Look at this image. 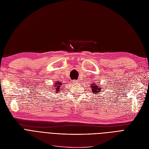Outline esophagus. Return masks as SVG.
<instances>
[{
	"label": "esophagus",
	"instance_id": "obj_1",
	"mask_svg": "<svg viewBox=\"0 0 149 149\" xmlns=\"http://www.w3.org/2000/svg\"><path fill=\"white\" fill-rule=\"evenodd\" d=\"M74 82L75 84H77L79 81H78V80H74Z\"/></svg>",
	"mask_w": 149,
	"mask_h": 149
}]
</instances>
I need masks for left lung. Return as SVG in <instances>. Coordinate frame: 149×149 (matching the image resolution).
<instances>
[{
	"instance_id": "left-lung-1",
	"label": "left lung",
	"mask_w": 149,
	"mask_h": 149,
	"mask_svg": "<svg viewBox=\"0 0 149 149\" xmlns=\"http://www.w3.org/2000/svg\"><path fill=\"white\" fill-rule=\"evenodd\" d=\"M97 83H95V84H91V90H92V92L94 93L95 95H97L96 93H98L100 92H101L102 88H101L98 87V86L96 85Z\"/></svg>"
}]
</instances>
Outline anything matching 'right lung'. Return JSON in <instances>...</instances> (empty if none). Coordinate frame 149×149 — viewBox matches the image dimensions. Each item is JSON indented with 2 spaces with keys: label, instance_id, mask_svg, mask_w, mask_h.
I'll list each match as a JSON object with an SVG mask.
<instances>
[{
  "label": "right lung",
  "instance_id": "1",
  "mask_svg": "<svg viewBox=\"0 0 149 149\" xmlns=\"http://www.w3.org/2000/svg\"><path fill=\"white\" fill-rule=\"evenodd\" d=\"M54 88H53V90H55L54 91L59 92L60 91V87H63V86H61L62 84L59 81H57V82H56V83H54Z\"/></svg>",
  "mask_w": 149,
  "mask_h": 149
}]
</instances>
